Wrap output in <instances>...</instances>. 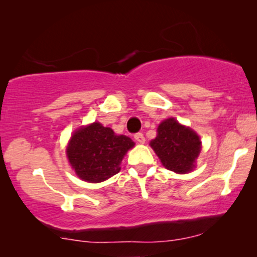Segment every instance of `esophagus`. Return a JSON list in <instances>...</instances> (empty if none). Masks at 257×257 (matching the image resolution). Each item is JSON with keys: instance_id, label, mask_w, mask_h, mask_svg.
Segmentation results:
<instances>
[{"instance_id": "obj_1", "label": "esophagus", "mask_w": 257, "mask_h": 257, "mask_svg": "<svg viewBox=\"0 0 257 257\" xmlns=\"http://www.w3.org/2000/svg\"><path fill=\"white\" fill-rule=\"evenodd\" d=\"M135 139L137 140V142H138L139 144H144L145 143V137H144V135L143 133H136L135 135Z\"/></svg>"}]
</instances>
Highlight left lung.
<instances>
[{
  "label": "left lung",
  "mask_w": 257,
  "mask_h": 257,
  "mask_svg": "<svg viewBox=\"0 0 257 257\" xmlns=\"http://www.w3.org/2000/svg\"><path fill=\"white\" fill-rule=\"evenodd\" d=\"M158 135L150 145L167 170L175 173H189L195 168V160L201 151L200 137L174 118L161 121Z\"/></svg>",
  "instance_id": "obj_1"
}]
</instances>
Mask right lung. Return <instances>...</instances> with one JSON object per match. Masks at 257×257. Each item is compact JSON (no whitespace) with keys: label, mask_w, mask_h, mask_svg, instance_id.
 Here are the masks:
<instances>
[{"label":"right lung","mask_w":257,"mask_h":257,"mask_svg":"<svg viewBox=\"0 0 257 257\" xmlns=\"http://www.w3.org/2000/svg\"><path fill=\"white\" fill-rule=\"evenodd\" d=\"M133 146L131 138L117 136L110 127L96 121L73 133L66 156L82 180L101 182L120 171L122 158Z\"/></svg>","instance_id":"obj_1"}]
</instances>
